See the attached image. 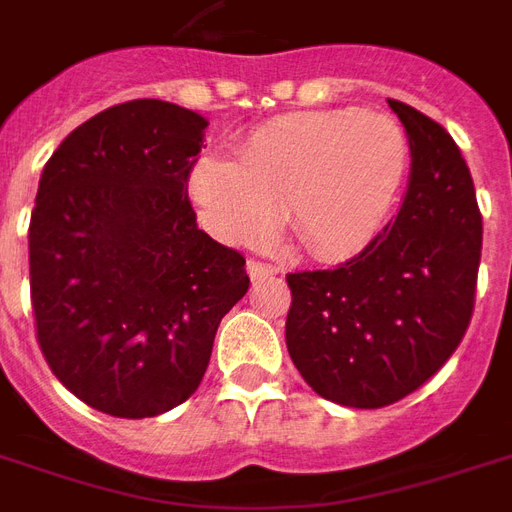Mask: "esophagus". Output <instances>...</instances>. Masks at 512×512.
Here are the masks:
<instances>
[{
    "label": "esophagus",
    "mask_w": 512,
    "mask_h": 512,
    "mask_svg": "<svg viewBox=\"0 0 512 512\" xmlns=\"http://www.w3.org/2000/svg\"><path fill=\"white\" fill-rule=\"evenodd\" d=\"M247 271L252 279H268V276H276V273H279V268L271 263H260V260H249Z\"/></svg>",
    "instance_id": "1"
}]
</instances>
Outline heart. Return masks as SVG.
Segmentation results:
<instances>
[{
    "label": "heart",
    "instance_id": "heart-1",
    "mask_svg": "<svg viewBox=\"0 0 512 512\" xmlns=\"http://www.w3.org/2000/svg\"><path fill=\"white\" fill-rule=\"evenodd\" d=\"M406 138L393 119L358 108L287 114L260 124L236 162L204 156L188 177L201 220L231 244H257L284 207L316 257H345L380 233L404 183Z\"/></svg>",
    "mask_w": 512,
    "mask_h": 512
}]
</instances>
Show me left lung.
Listing matches in <instances>:
<instances>
[{
  "instance_id": "1",
  "label": "left lung",
  "mask_w": 512,
  "mask_h": 512,
  "mask_svg": "<svg viewBox=\"0 0 512 512\" xmlns=\"http://www.w3.org/2000/svg\"><path fill=\"white\" fill-rule=\"evenodd\" d=\"M412 151L401 212L348 263L287 273V348L321 398L396 404L449 361L468 332L481 263V212L452 135L401 100Z\"/></svg>"
}]
</instances>
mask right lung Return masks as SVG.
I'll use <instances>...</instances> for the list:
<instances>
[{"label":"right lung","instance_id":"add662e5","mask_svg":"<svg viewBox=\"0 0 512 512\" xmlns=\"http://www.w3.org/2000/svg\"><path fill=\"white\" fill-rule=\"evenodd\" d=\"M204 116L130 100L76 127L44 164L28 225L36 340L84 404L143 420L199 388L247 260L199 231L188 177Z\"/></svg>","mask_w":512,"mask_h":512}]
</instances>
